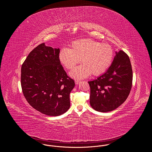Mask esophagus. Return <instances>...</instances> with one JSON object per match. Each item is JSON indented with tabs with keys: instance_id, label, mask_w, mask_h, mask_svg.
Wrapping results in <instances>:
<instances>
[{
	"instance_id": "1",
	"label": "esophagus",
	"mask_w": 152,
	"mask_h": 152,
	"mask_svg": "<svg viewBox=\"0 0 152 152\" xmlns=\"http://www.w3.org/2000/svg\"><path fill=\"white\" fill-rule=\"evenodd\" d=\"M80 80H75V83H76V84H79L80 83Z\"/></svg>"
}]
</instances>
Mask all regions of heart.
I'll list each match as a JSON object with an SVG mask.
<instances>
[{"mask_svg": "<svg viewBox=\"0 0 152 152\" xmlns=\"http://www.w3.org/2000/svg\"><path fill=\"white\" fill-rule=\"evenodd\" d=\"M58 57L68 69H73L81 59L83 64L74 68L69 74L75 79H81L91 74L99 76L104 72L112 62L113 50L108 44L83 39L72 42L70 48L61 49Z\"/></svg>", "mask_w": 152, "mask_h": 152, "instance_id": "b5f03b06", "label": "heart"}]
</instances>
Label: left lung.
<instances>
[{
	"label": "left lung",
	"mask_w": 152,
	"mask_h": 152,
	"mask_svg": "<svg viewBox=\"0 0 152 152\" xmlns=\"http://www.w3.org/2000/svg\"><path fill=\"white\" fill-rule=\"evenodd\" d=\"M116 54L105 72L88 81L91 106L100 112H110L120 106L128 98L132 86L133 72L129 56L121 50Z\"/></svg>",
	"instance_id": "1"
}]
</instances>
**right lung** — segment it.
Returning <instances> with one entry per match:
<instances>
[{"instance_id": "right-lung-1", "label": "right lung", "mask_w": 152, "mask_h": 152, "mask_svg": "<svg viewBox=\"0 0 152 152\" xmlns=\"http://www.w3.org/2000/svg\"><path fill=\"white\" fill-rule=\"evenodd\" d=\"M59 48L42 43L31 51L21 68V86L29 105L42 113L63 115L70 107L69 94L75 81L59 60Z\"/></svg>"}]
</instances>
